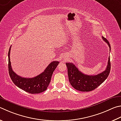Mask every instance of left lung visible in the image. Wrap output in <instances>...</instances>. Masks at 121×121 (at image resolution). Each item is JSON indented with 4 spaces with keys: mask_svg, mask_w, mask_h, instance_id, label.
I'll list each match as a JSON object with an SVG mask.
<instances>
[{
    "mask_svg": "<svg viewBox=\"0 0 121 121\" xmlns=\"http://www.w3.org/2000/svg\"><path fill=\"white\" fill-rule=\"evenodd\" d=\"M111 50V45L106 38L102 36ZM68 68V78L70 84L74 89L81 91H93L106 79L110 72L111 62L109 56L106 69L97 75H87L82 73L72 63H66Z\"/></svg>",
    "mask_w": 121,
    "mask_h": 121,
    "instance_id": "1",
    "label": "left lung"
}]
</instances>
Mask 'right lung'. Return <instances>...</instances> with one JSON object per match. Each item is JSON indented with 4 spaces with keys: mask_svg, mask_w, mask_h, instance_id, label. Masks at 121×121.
<instances>
[{
    "mask_svg": "<svg viewBox=\"0 0 121 121\" xmlns=\"http://www.w3.org/2000/svg\"><path fill=\"white\" fill-rule=\"evenodd\" d=\"M8 51V70L11 79L14 84L23 91L34 94H39L46 91L51 82L53 72L59 65V61H54L50 63L42 73L31 78H23L15 73L11 66L10 52Z\"/></svg>",
    "mask_w": 121,
    "mask_h": 121,
    "instance_id": "add662e5",
    "label": "right lung"
}]
</instances>
